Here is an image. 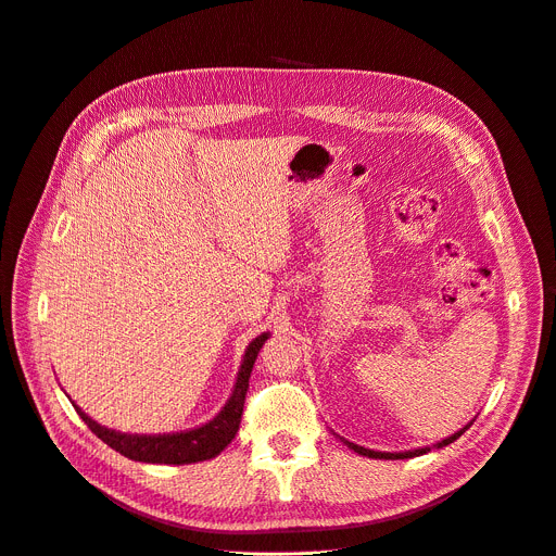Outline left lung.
Segmentation results:
<instances>
[{
  "mask_svg": "<svg viewBox=\"0 0 556 556\" xmlns=\"http://www.w3.org/2000/svg\"><path fill=\"white\" fill-rule=\"evenodd\" d=\"M471 424L473 421H469L466 424L464 428H459L455 434H451V437H446V440H442L440 444H434L437 448H442V446H448V444H453L457 437H462L466 430L471 428ZM342 440V437H340ZM349 448H352L354 453H358V455H365V457H371V459H407V457H417V455H424V453H428L430 451V446H426V448H415V451H403V453H383V451H371V448H365V446H358V444H354V442H346V440H342Z\"/></svg>",
  "mask_w": 556,
  "mask_h": 556,
  "instance_id": "1",
  "label": "left lung"
}]
</instances>
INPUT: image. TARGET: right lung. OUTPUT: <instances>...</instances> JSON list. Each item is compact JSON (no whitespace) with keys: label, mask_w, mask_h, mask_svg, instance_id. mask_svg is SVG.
I'll list each match as a JSON object with an SVG mask.
<instances>
[{"label":"right lung","mask_w":556,"mask_h":556,"mask_svg":"<svg viewBox=\"0 0 556 556\" xmlns=\"http://www.w3.org/2000/svg\"><path fill=\"white\" fill-rule=\"evenodd\" d=\"M270 338V333L256 336L248 349L237 376V383H233L231 396L227 399L223 410L207 424L200 428H191L185 432H168V434H130V432H116L110 430L94 419L87 417L76 403L78 417L87 424L101 442H105L116 453H122L128 459L135 462H149V464H193L216 457L231 440L237 437L243 415V403L248 394L250 374L254 367V361L258 356V349Z\"/></svg>","instance_id":"right-lung-1"}]
</instances>
